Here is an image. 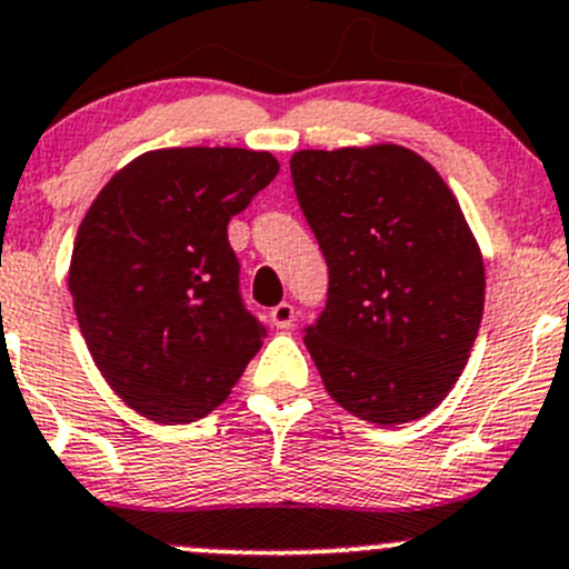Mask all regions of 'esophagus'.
Returning a JSON list of instances; mask_svg holds the SVG:
<instances>
[{"label": "esophagus", "mask_w": 569, "mask_h": 569, "mask_svg": "<svg viewBox=\"0 0 569 569\" xmlns=\"http://www.w3.org/2000/svg\"><path fill=\"white\" fill-rule=\"evenodd\" d=\"M269 321H272L278 330L291 327V321H295V306H289V302H280V306H274L272 311H269Z\"/></svg>", "instance_id": "1"}]
</instances>
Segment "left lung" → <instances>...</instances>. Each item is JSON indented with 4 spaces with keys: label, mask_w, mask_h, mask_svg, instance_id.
<instances>
[{
    "label": "left lung",
    "mask_w": 569,
    "mask_h": 569,
    "mask_svg": "<svg viewBox=\"0 0 569 569\" xmlns=\"http://www.w3.org/2000/svg\"><path fill=\"white\" fill-rule=\"evenodd\" d=\"M291 178L330 269L306 347L327 393L396 427L446 399L485 311V261L438 170L401 146L297 151Z\"/></svg>",
    "instance_id": "1"
}]
</instances>
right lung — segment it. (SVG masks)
Returning a JSON list of instances; mask_svg holds the SVG:
<instances>
[{
	"label": "right lung",
	"instance_id": "right-lung-1",
	"mask_svg": "<svg viewBox=\"0 0 569 569\" xmlns=\"http://www.w3.org/2000/svg\"><path fill=\"white\" fill-rule=\"evenodd\" d=\"M278 170L269 151L162 148L118 170L84 214L73 311L101 377L140 416H209L261 349L228 222Z\"/></svg>",
	"mask_w": 569,
	"mask_h": 569
}]
</instances>
